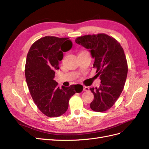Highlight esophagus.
<instances>
[{"instance_id":"34e87169","label":"esophagus","mask_w":149,"mask_h":149,"mask_svg":"<svg viewBox=\"0 0 149 149\" xmlns=\"http://www.w3.org/2000/svg\"><path fill=\"white\" fill-rule=\"evenodd\" d=\"M89 90V88L88 87V86H83V91H88Z\"/></svg>"}]
</instances>
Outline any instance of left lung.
<instances>
[{
    "mask_svg": "<svg viewBox=\"0 0 149 149\" xmlns=\"http://www.w3.org/2000/svg\"><path fill=\"white\" fill-rule=\"evenodd\" d=\"M75 42L90 49L94 58L93 68L101 79L100 87L90 88L94 94L90 107L96 112L106 111L114 104L124 87L128 66L124 49L114 38L105 33L84 35Z\"/></svg>",
    "mask_w": 149,
    "mask_h": 149,
    "instance_id": "1",
    "label": "left lung"
}]
</instances>
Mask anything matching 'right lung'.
<instances>
[{
    "mask_svg": "<svg viewBox=\"0 0 149 149\" xmlns=\"http://www.w3.org/2000/svg\"><path fill=\"white\" fill-rule=\"evenodd\" d=\"M69 38L51 36L40 38L32 44L26 56L25 74L31 96L39 110L49 118L65 114L71 97L83 89L81 84L60 88L54 80L63 52L73 46Z\"/></svg>",
    "mask_w": 149,
    "mask_h": 149,
    "instance_id": "add662e5",
    "label": "right lung"
}]
</instances>
